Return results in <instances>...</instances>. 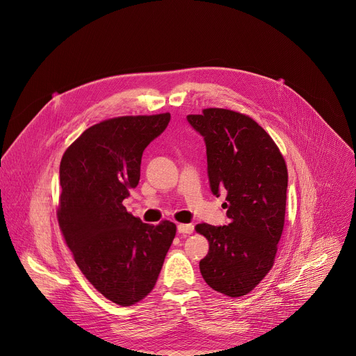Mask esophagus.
<instances>
[{"label":"esophagus","mask_w":356,"mask_h":356,"mask_svg":"<svg viewBox=\"0 0 356 356\" xmlns=\"http://www.w3.org/2000/svg\"><path fill=\"white\" fill-rule=\"evenodd\" d=\"M177 231H179V234L187 235V234H191L194 231V225L193 224H179Z\"/></svg>","instance_id":"1"}]
</instances>
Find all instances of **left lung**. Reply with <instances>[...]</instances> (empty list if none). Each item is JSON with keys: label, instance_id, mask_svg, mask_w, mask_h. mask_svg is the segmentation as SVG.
<instances>
[{"label": "left lung", "instance_id": "left-lung-1", "mask_svg": "<svg viewBox=\"0 0 356 356\" xmlns=\"http://www.w3.org/2000/svg\"><path fill=\"white\" fill-rule=\"evenodd\" d=\"M204 138L210 188L227 191L228 225L198 224L209 239L200 261L206 283L218 293L241 297L255 289L275 264L287 191V168L269 134L252 118L224 108L187 115Z\"/></svg>", "mask_w": 356, "mask_h": 356}]
</instances>
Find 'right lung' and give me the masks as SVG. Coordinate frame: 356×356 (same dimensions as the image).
Masks as SVG:
<instances>
[{"mask_svg": "<svg viewBox=\"0 0 356 356\" xmlns=\"http://www.w3.org/2000/svg\"><path fill=\"white\" fill-rule=\"evenodd\" d=\"M169 121V113L106 120L86 129L60 162L65 241L86 279L124 307L155 287L176 235L173 222L145 224L122 204L139 183L145 147Z\"/></svg>", "mask_w": 356, "mask_h": 356, "instance_id": "obj_1", "label": "right lung"}]
</instances>
